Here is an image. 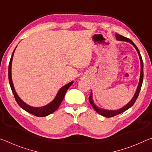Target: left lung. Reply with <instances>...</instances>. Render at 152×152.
Returning <instances> with one entry per match:
<instances>
[{
    "instance_id": "8db88e82",
    "label": "left lung",
    "mask_w": 152,
    "mask_h": 152,
    "mask_svg": "<svg viewBox=\"0 0 152 152\" xmlns=\"http://www.w3.org/2000/svg\"><path fill=\"white\" fill-rule=\"evenodd\" d=\"M115 37H116L117 39L119 40V41H123V42H129L130 43H132V44L134 46L135 48L136 49V50H137V53H138V55H139V57H140V62H141V73H140V82H139V84H138V86H137V91H136L135 93L134 94V96L132 98V99L131 100V101L128 102V103L124 106L123 107H122L121 109H118V110H104V109H100L98 107L96 106V104L94 103L93 102V100H92V92L91 93V95H90L89 96V101H90V103L91 104V105L92 106V107L94 108V109L96 110V111L99 113V114L102 115V116H104L105 117H114L115 115H117L119 114H121V113H123L124 111H125L126 110H127L129 109L130 107H132L133 106V104L135 103V102L136 101V99H137V97L139 96V94H140V90L141 88V85H142V82H143V60H142V58H141V56L140 54V51H139L138 48H137V46L135 45V43H133L132 40L128 39L127 37H123V36L119 34H118V33H116L115 34Z\"/></svg>"
}]
</instances>
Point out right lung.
I'll return each instance as SVG.
<instances>
[{"label":"right lung","instance_id":"right-lung-1","mask_svg":"<svg viewBox=\"0 0 152 152\" xmlns=\"http://www.w3.org/2000/svg\"><path fill=\"white\" fill-rule=\"evenodd\" d=\"M15 49H16V48H15ZM15 49L14 50L13 52H12V54L11 58V60H10V62L9 65V80L10 86H11V88L12 90V92L14 94L15 99L16 100L18 104H19L23 109L26 110L27 112L31 113V114L35 115V116L39 117L48 116V115L51 114V113H53V112H55L56 110L58 109L59 106H60V104L61 103L64 96H65L66 91H68V89L70 88V86L73 84V81L69 82L68 84H67L65 86L61 87V88L59 90V91L58 92L57 95H56V96L55 97V99H53L50 104L45 105V106L41 107H33L27 104L25 102L23 101L22 100L20 99L19 96L17 95V92L15 90L13 83H12V80L11 66H12V58H13Z\"/></svg>","mask_w":152,"mask_h":152}]
</instances>
